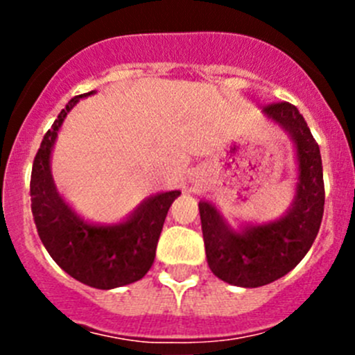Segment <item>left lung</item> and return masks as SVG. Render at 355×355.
<instances>
[{"label":"left lung","mask_w":355,"mask_h":355,"mask_svg":"<svg viewBox=\"0 0 355 355\" xmlns=\"http://www.w3.org/2000/svg\"><path fill=\"white\" fill-rule=\"evenodd\" d=\"M263 113L287 132L295 149L297 184L288 209L268 223L232 228L216 206L199 202L209 270L220 280L245 288L271 284L302 261L320 232L324 206L320 146L304 116L290 103L264 106Z\"/></svg>","instance_id":"obj_1"}]
</instances>
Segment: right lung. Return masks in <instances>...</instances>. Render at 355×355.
Returning <instances> with one entry per match:
<instances>
[{
	"mask_svg": "<svg viewBox=\"0 0 355 355\" xmlns=\"http://www.w3.org/2000/svg\"><path fill=\"white\" fill-rule=\"evenodd\" d=\"M94 92L70 99L46 132L32 164L31 206L39 239L53 261L80 284L110 290L134 284L151 270L164 218L182 192H157L142 200L125 220L111 225L89 223L71 209L56 191L51 155L67 114Z\"/></svg>",
	"mask_w": 355,
	"mask_h": 355,
	"instance_id": "obj_1",
	"label": "right lung"
}]
</instances>
